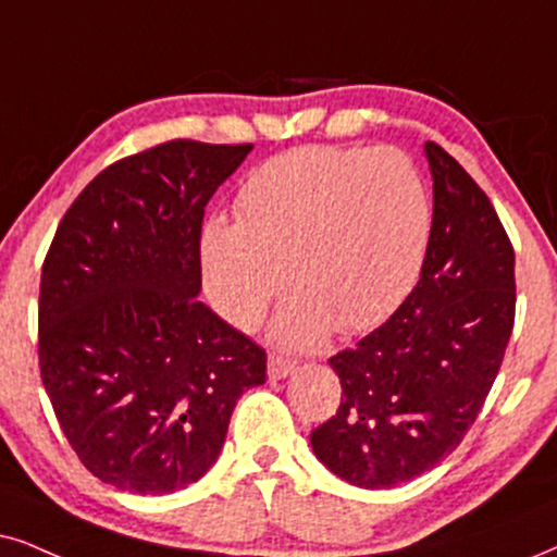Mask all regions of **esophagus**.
Segmentation results:
<instances>
[{"label": "esophagus", "mask_w": 557, "mask_h": 557, "mask_svg": "<svg viewBox=\"0 0 557 557\" xmlns=\"http://www.w3.org/2000/svg\"><path fill=\"white\" fill-rule=\"evenodd\" d=\"M267 370H270V377H285L295 370V360H290V357H285V355H270Z\"/></svg>", "instance_id": "obj_1"}]
</instances>
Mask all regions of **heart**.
<instances>
[{"mask_svg":"<svg viewBox=\"0 0 557 557\" xmlns=\"http://www.w3.org/2000/svg\"><path fill=\"white\" fill-rule=\"evenodd\" d=\"M432 200L413 161L393 149L300 146L267 159L236 195V221L200 236L202 283L238 329L262 319L285 283L295 293L274 323L290 347L331 326L383 323L419 283Z\"/></svg>","mask_w":557,"mask_h":557,"instance_id":"1","label":"heart"}]
</instances>
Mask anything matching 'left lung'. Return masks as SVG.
I'll return each instance as SVG.
<instances>
[{
  "label": "left lung",
  "mask_w": 557,
  "mask_h": 557,
  "mask_svg": "<svg viewBox=\"0 0 557 557\" xmlns=\"http://www.w3.org/2000/svg\"><path fill=\"white\" fill-rule=\"evenodd\" d=\"M432 238L417 287L383 326L329 364L342 404L311 432L331 473L391 488L440 466L473 426L513 329V246L488 195L440 144Z\"/></svg>",
  "instance_id": "left-lung-1"
}]
</instances>
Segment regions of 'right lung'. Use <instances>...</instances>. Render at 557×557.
I'll return each mask as SVG.
<instances>
[{
    "instance_id": "1",
    "label": "right lung",
    "mask_w": 557,
    "mask_h": 557,
    "mask_svg": "<svg viewBox=\"0 0 557 557\" xmlns=\"http://www.w3.org/2000/svg\"><path fill=\"white\" fill-rule=\"evenodd\" d=\"M255 146L174 138L102 169L61 218L38 302L40 377L82 466L133 494L208 473L267 351L195 298L202 215Z\"/></svg>"
}]
</instances>
